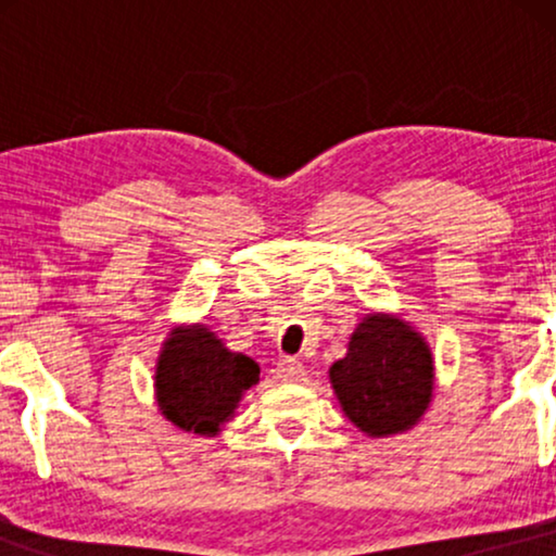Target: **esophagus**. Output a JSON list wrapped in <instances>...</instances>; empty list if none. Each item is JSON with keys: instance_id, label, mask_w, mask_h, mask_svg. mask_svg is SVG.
<instances>
[{"instance_id": "esophagus-1", "label": "esophagus", "mask_w": 556, "mask_h": 556, "mask_svg": "<svg viewBox=\"0 0 556 556\" xmlns=\"http://www.w3.org/2000/svg\"><path fill=\"white\" fill-rule=\"evenodd\" d=\"M276 375L280 382H303V379H306V369H303L301 362L288 359L286 356V359H280L276 364Z\"/></svg>"}]
</instances>
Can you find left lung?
Here are the masks:
<instances>
[{"label":"left lung","instance_id":"8db88e82","mask_svg":"<svg viewBox=\"0 0 556 556\" xmlns=\"http://www.w3.org/2000/svg\"><path fill=\"white\" fill-rule=\"evenodd\" d=\"M341 409L367 438L413 430L435 392L430 344L405 318L371 311L356 324L346 356L329 367Z\"/></svg>","mask_w":556,"mask_h":556}]
</instances>
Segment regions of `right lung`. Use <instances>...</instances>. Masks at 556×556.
Wrapping results in <instances>:
<instances>
[{"label":"right lung","mask_w":556,"mask_h":556,"mask_svg":"<svg viewBox=\"0 0 556 556\" xmlns=\"http://www.w3.org/2000/svg\"><path fill=\"white\" fill-rule=\"evenodd\" d=\"M261 382V367L232 352L204 324L166 333L154 371L159 413L185 432L215 438L230 422L242 394Z\"/></svg>","instance_id":"obj_1"}]
</instances>
